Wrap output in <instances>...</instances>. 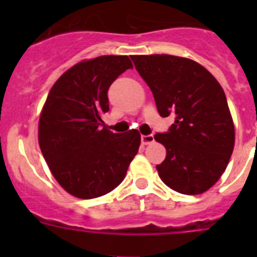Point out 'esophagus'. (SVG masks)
<instances>
[{
  "mask_svg": "<svg viewBox=\"0 0 257 257\" xmlns=\"http://www.w3.org/2000/svg\"><path fill=\"white\" fill-rule=\"evenodd\" d=\"M154 142V136L153 134H148V136H142V143L148 145Z\"/></svg>",
  "mask_w": 257,
  "mask_h": 257,
  "instance_id": "1",
  "label": "esophagus"
}]
</instances>
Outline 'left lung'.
I'll return each instance as SVG.
<instances>
[{
  "label": "left lung",
  "mask_w": 257,
  "mask_h": 257,
  "mask_svg": "<svg viewBox=\"0 0 257 257\" xmlns=\"http://www.w3.org/2000/svg\"><path fill=\"white\" fill-rule=\"evenodd\" d=\"M132 59L160 116H175L167 133L154 136L167 149L164 162L157 165L160 179L178 193H204L221 177L234 150V123L221 85L208 69L183 57Z\"/></svg>",
  "instance_id": "left-lung-1"
}]
</instances>
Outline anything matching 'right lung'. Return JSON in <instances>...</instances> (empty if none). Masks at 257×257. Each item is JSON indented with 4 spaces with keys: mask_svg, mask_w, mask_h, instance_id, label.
Returning a JSON list of instances; mask_svg holds the SVG:
<instances>
[{
    "mask_svg": "<svg viewBox=\"0 0 257 257\" xmlns=\"http://www.w3.org/2000/svg\"><path fill=\"white\" fill-rule=\"evenodd\" d=\"M133 64L128 56H100L64 72L49 90L38 125L41 152L59 185L79 199L105 195L123 181L141 134L108 131L110 84Z\"/></svg>",
    "mask_w": 257,
    "mask_h": 257,
    "instance_id": "add662e5",
    "label": "right lung"
}]
</instances>
